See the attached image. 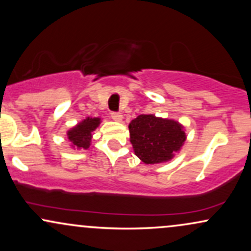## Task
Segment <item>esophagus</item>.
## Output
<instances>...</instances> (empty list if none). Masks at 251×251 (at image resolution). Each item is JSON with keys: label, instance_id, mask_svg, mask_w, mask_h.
I'll use <instances>...</instances> for the list:
<instances>
[{"label": "esophagus", "instance_id": "esophagus-1", "mask_svg": "<svg viewBox=\"0 0 251 251\" xmlns=\"http://www.w3.org/2000/svg\"><path fill=\"white\" fill-rule=\"evenodd\" d=\"M111 117L114 122H118V123L123 122V114L119 113V112H112Z\"/></svg>", "mask_w": 251, "mask_h": 251}]
</instances>
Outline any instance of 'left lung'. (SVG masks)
Masks as SVG:
<instances>
[{
    "mask_svg": "<svg viewBox=\"0 0 251 251\" xmlns=\"http://www.w3.org/2000/svg\"><path fill=\"white\" fill-rule=\"evenodd\" d=\"M128 129L134 153L145 164L169 162L186 139L179 123L153 114L138 116L129 123Z\"/></svg>",
    "mask_w": 251,
    "mask_h": 251,
    "instance_id": "8db88e82",
    "label": "left lung"
}]
</instances>
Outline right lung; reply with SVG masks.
Wrapping results in <instances>:
<instances>
[{
  "label": "right lung",
  "mask_w": 251,
  "mask_h": 251,
  "mask_svg": "<svg viewBox=\"0 0 251 251\" xmlns=\"http://www.w3.org/2000/svg\"><path fill=\"white\" fill-rule=\"evenodd\" d=\"M101 119L100 118H86L82 122H80L76 126L71 128L67 132L68 140L72 143V148L87 150L91 145L92 132L96 131V128L100 125Z\"/></svg>",
  "instance_id": "obj_1"
}]
</instances>
